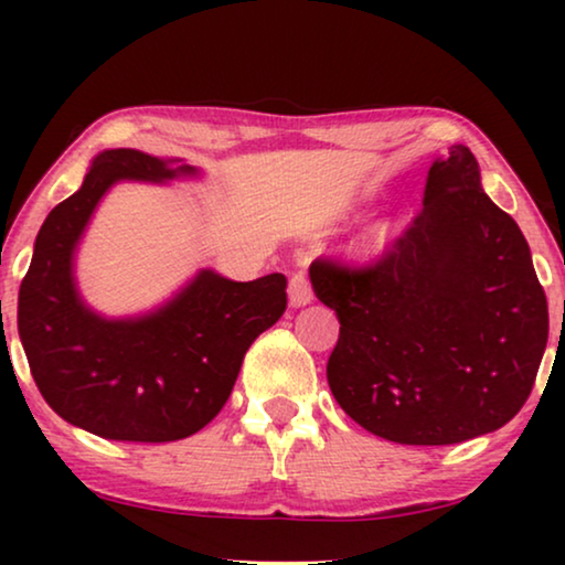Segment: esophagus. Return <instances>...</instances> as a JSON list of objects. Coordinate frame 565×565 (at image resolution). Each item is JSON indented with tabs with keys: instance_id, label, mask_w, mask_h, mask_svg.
Here are the masks:
<instances>
[{
	"instance_id": "34e87169",
	"label": "esophagus",
	"mask_w": 565,
	"mask_h": 565,
	"mask_svg": "<svg viewBox=\"0 0 565 565\" xmlns=\"http://www.w3.org/2000/svg\"><path fill=\"white\" fill-rule=\"evenodd\" d=\"M288 300H290L292 308H300V306L311 303V300H313V288H311V280H308L306 273H296L290 277Z\"/></svg>"
}]
</instances>
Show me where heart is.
Segmentation results:
<instances>
[{"label":"heart","mask_w":565,"mask_h":565,"mask_svg":"<svg viewBox=\"0 0 565 565\" xmlns=\"http://www.w3.org/2000/svg\"><path fill=\"white\" fill-rule=\"evenodd\" d=\"M388 238H391V231L388 228H383V231H377L375 234V238L373 242L367 244V252H377V249H383L385 244H388Z\"/></svg>","instance_id":"obj_1"}]
</instances>
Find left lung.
Here are the masks:
<instances>
[{"label": "left lung", "mask_w": 565, "mask_h": 565, "mask_svg": "<svg viewBox=\"0 0 565 565\" xmlns=\"http://www.w3.org/2000/svg\"><path fill=\"white\" fill-rule=\"evenodd\" d=\"M311 285L339 319L329 388L377 437L466 443L504 427L535 385L545 290L468 146L431 161L422 211L375 265L316 259Z\"/></svg>", "instance_id": "8db88e82"}]
</instances>
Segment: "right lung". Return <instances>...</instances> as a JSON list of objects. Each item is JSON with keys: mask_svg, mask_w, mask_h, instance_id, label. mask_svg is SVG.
<instances>
[{"mask_svg": "<svg viewBox=\"0 0 565 565\" xmlns=\"http://www.w3.org/2000/svg\"><path fill=\"white\" fill-rule=\"evenodd\" d=\"M198 174L182 159L107 149L38 231L18 298L20 342L45 404L74 427L122 443L195 435L228 401L254 339L285 313L280 273L234 282L200 269L164 306L128 319L84 303L74 254L105 192Z\"/></svg>", "mask_w": 565, "mask_h": 565, "instance_id": "obj_1", "label": "right lung"}]
</instances>
